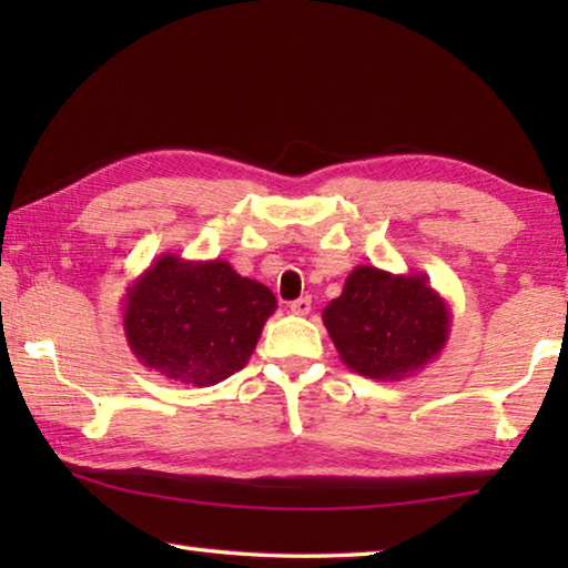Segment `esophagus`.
<instances>
[{"instance_id":"obj_1","label":"esophagus","mask_w":568,"mask_h":568,"mask_svg":"<svg viewBox=\"0 0 568 568\" xmlns=\"http://www.w3.org/2000/svg\"><path fill=\"white\" fill-rule=\"evenodd\" d=\"M311 307H313V301L305 295V297H297V301L291 303V313L293 315H301V318H303V315L311 313Z\"/></svg>"}]
</instances>
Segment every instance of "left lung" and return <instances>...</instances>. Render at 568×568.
I'll return each mask as SVG.
<instances>
[{
	"mask_svg": "<svg viewBox=\"0 0 568 568\" xmlns=\"http://www.w3.org/2000/svg\"><path fill=\"white\" fill-rule=\"evenodd\" d=\"M450 307L428 275L358 265L323 307L341 361L373 381H400L436 361L450 333Z\"/></svg>",
	"mask_w": 568,
	"mask_h": 568,
	"instance_id": "1",
	"label": "left lung"
}]
</instances>
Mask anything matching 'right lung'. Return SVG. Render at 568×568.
I'll return each mask as SVG.
<instances>
[{
  "mask_svg": "<svg viewBox=\"0 0 568 568\" xmlns=\"http://www.w3.org/2000/svg\"><path fill=\"white\" fill-rule=\"evenodd\" d=\"M275 307L271 287L220 257L165 253L124 287L122 325L145 368L205 388L245 368Z\"/></svg>",
  "mask_w": 568,
  "mask_h": 568,
  "instance_id": "1",
  "label": "right lung"
}]
</instances>
